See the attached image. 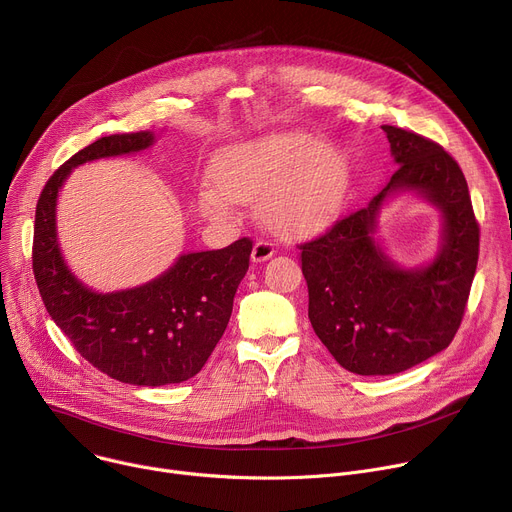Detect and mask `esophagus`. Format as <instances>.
I'll use <instances>...</instances> for the list:
<instances>
[{
    "label": "esophagus",
    "mask_w": 512,
    "mask_h": 512,
    "mask_svg": "<svg viewBox=\"0 0 512 512\" xmlns=\"http://www.w3.org/2000/svg\"><path fill=\"white\" fill-rule=\"evenodd\" d=\"M273 253H275V249L269 241L257 239L253 245V251H251V259H253V263H261V261H267Z\"/></svg>",
    "instance_id": "1"
}]
</instances>
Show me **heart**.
I'll use <instances>...</instances> for the list:
<instances>
[{
    "mask_svg": "<svg viewBox=\"0 0 512 512\" xmlns=\"http://www.w3.org/2000/svg\"><path fill=\"white\" fill-rule=\"evenodd\" d=\"M196 208L210 221L229 218L231 204L259 202L265 223L283 235H308L330 223L348 188V164L332 143L304 131H281L223 148Z\"/></svg>",
    "mask_w": 512,
    "mask_h": 512,
    "instance_id": "obj_1",
    "label": "heart"
}]
</instances>
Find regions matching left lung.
Segmentation results:
<instances>
[{"instance_id": "1", "label": "left lung", "mask_w": 512, "mask_h": 512, "mask_svg": "<svg viewBox=\"0 0 512 512\" xmlns=\"http://www.w3.org/2000/svg\"><path fill=\"white\" fill-rule=\"evenodd\" d=\"M399 166L387 186L324 235L302 243L308 316L340 367L375 377L397 375L442 352L454 340L478 265L480 229L458 162L419 133L383 125ZM417 191L445 216L434 261L401 270L374 239L382 202Z\"/></svg>"}]
</instances>
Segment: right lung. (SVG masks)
<instances>
[{"mask_svg": "<svg viewBox=\"0 0 512 512\" xmlns=\"http://www.w3.org/2000/svg\"><path fill=\"white\" fill-rule=\"evenodd\" d=\"M152 143V131L107 135L64 162L38 198L32 245L34 277L56 326L97 371L137 387L182 383L204 367L227 330L253 249L243 237L225 249L180 255L150 283L113 294H97L70 273L56 239L62 182L81 164Z\"/></svg>", "mask_w": 512, "mask_h": 512, "instance_id": "add662e5", "label": "right lung"}]
</instances>
